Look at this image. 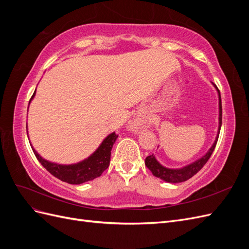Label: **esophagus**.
Listing matches in <instances>:
<instances>
[{"instance_id":"1","label":"esophagus","mask_w":249,"mask_h":249,"mask_svg":"<svg viewBox=\"0 0 249 249\" xmlns=\"http://www.w3.org/2000/svg\"><path fill=\"white\" fill-rule=\"evenodd\" d=\"M139 126H140V123L138 122V120H136V122H134V123L132 124V127H133V129H135V130L139 129Z\"/></svg>"}]
</instances>
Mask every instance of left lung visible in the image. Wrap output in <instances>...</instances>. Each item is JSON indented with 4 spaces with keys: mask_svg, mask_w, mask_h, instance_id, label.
Returning <instances> with one entry per match:
<instances>
[{
    "mask_svg": "<svg viewBox=\"0 0 249 249\" xmlns=\"http://www.w3.org/2000/svg\"><path fill=\"white\" fill-rule=\"evenodd\" d=\"M214 86L216 87V85H214ZM216 89L218 91V97H219V126H218V134H217V137L213 143V145L211 146V148L208 150V153L205 156H202L200 159L196 160L189 165H187V166H185L183 168H178V169H171V168L164 167L159 162L157 161L154 155L147 156L145 159V165H146V167L150 171H152V173L155 177L159 178L167 183H173V184L182 183V182H185V180H187V179H189L190 178H192L194 175H196V173L203 167V165L208 162L211 155L213 154L214 149H215L218 137H219L221 124H222L221 96H220L219 89H218L217 87H216Z\"/></svg>",
    "mask_w": 249,
    "mask_h": 249,
    "instance_id": "8db88e82",
    "label": "left lung"
}]
</instances>
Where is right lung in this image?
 <instances>
[{"label": "right lung", "mask_w": 249, "mask_h": 249, "mask_svg": "<svg viewBox=\"0 0 249 249\" xmlns=\"http://www.w3.org/2000/svg\"><path fill=\"white\" fill-rule=\"evenodd\" d=\"M35 92L33 93L30 102L32 101ZM118 135H116L115 132L111 133L104 139L102 144L91 156L88 157L87 159L83 160L82 162L71 165H61L52 163L50 161L44 160L42 157H40L39 154H37V152L33 147L32 149L35 157L37 158V160H38L42 166L50 173H52L53 176L59 179H61L62 182L72 185H79L88 182V180L94 179L95 178L101 177L102 173L109 167L111 149Z\"/></svg>", "instance_id": "right-lung-1"}]
</instances>
